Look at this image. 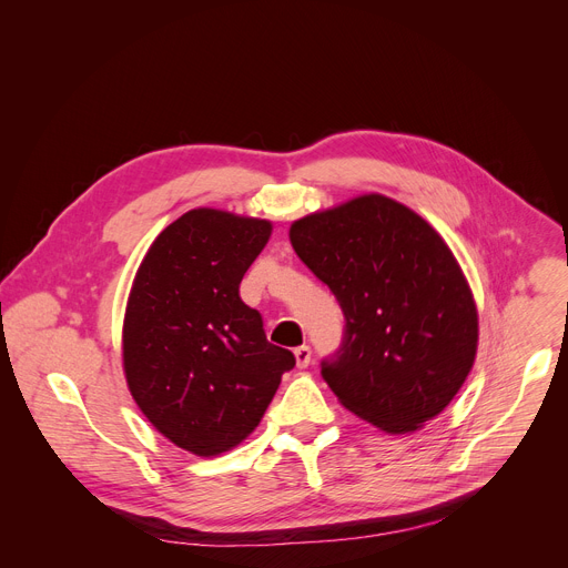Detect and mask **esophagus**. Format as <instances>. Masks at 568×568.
Instances as JSON below:
<instances>
[{"mask_svg":"<svg viewBox=\"0 0 568 568\" xmlns=\"http://www.w3.org/2000/svg\"><path fill=\"white\" fill-rule=\"evenodd\" d=\"M310 357H312L310 346H298V348H294V359H296V366H298V368H305V366L310 364Z\"/></svg>","mask_w":568,"mask_h":568,"instance_id":"esophagus-1","label":"esophagus"}]
</instances>
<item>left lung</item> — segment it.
I'll use <instances>...</instances> for the list:
<instances>
[{"label": "left lung", "mask_w": 568, "mask_h": 568, "mask_svg": "<svg viewBox=\"0 0 568 568\" xmlns=\"http://www.w3.org/2000/svg\"><path fill=\"white\" fill-rule=\"evenodd\" d=\"M296 256L337 296L346 328L321 375L357 418L414 434L467 379L478 312L447 242L416 211L379 193L290 226Z\"/></svg>", "instance_id": "left-lung-1"}]
</instances>
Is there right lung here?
I'll return each mask as SVG.
<instances>
[{
  "label": "right lung",
  "instance_id": "right-lung-1",
  "mask_svg": "<svg viewBox=\"0 0 568 568\" xmlns=\"http://www.w3.org/2000/svg\"><path fill=\"white\" fill-rule=\"evenodd\" d=\"M270 235V220L193 209L156 235L136 270L123 318L128 388L152 427L195 456L245 440L296 364L240 298Z\"/></svg>",
  "mask_w": 568,
  "mask_h": 568
}]
</instances>
